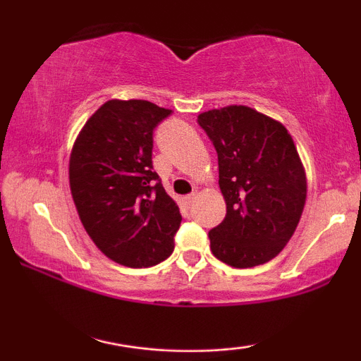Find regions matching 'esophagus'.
<instances>
[{"instance_id": "obj_1", "label": "esophagus", "mask_w": 361, "mask_h": 361, "mask_svg": "<svg viewBox=\"0 0 361 361\" xmlns=\"http://www.w3.org/2000/svg\"><path fill=\"white\" fill-rule=\"evenodd\" d=\"M183 202H185V205H186V207L192 205L193 202H195V193H193V195H188V197H185V198H183Z\"/></svg>"}]
</instances>
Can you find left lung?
<instances>
[{"label":"left lung","instance_id":"left-lung-1","mask_svg":"<svg viewBox=\"0 0 361 361\" xmlns=\"http://www.w3.org/2000/svg\"><path fill=\"white\" fill-rule=\"evenodd\" d=\"M219 156L226 219L209 233L212 255L252 268L280 255L304 212L307 178L292 135L279 120L246 105L198 115Z\"/></svg>","mask_w":361,"mask_h":361}]
</instances>
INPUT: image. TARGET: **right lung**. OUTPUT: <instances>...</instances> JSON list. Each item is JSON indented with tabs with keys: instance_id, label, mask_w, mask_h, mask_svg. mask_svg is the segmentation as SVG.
Segmentation results:
<instances>
[{
	"instance_id": "right-lung-1",
	"label": "right lung",
	"mask_w": 361,
	"mask_h": 361,
	"mask_svg": "<svg viewBox=\"0 0 361 361\" xmlns=\"http://www.w3.org/2000/svg\"><path fill=\"white\" fill-rule=\"evenodd\" d=\"M169 114L146 100L105 102L69 156L82 227L106 258L128 268L154 267L175 250L180 209L152 171V130Z\"/></svg>"
}]
</instances>
